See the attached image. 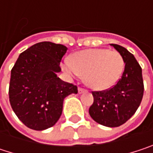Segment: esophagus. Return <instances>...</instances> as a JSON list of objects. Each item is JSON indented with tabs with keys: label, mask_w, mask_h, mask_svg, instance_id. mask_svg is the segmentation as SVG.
I'll return each mask as SVG.
<instances>
[{
	"label": "esophagus",
	"mask_w": 153,
	"mask_h": 153,
	"mask_svg": "<svg viewBox=\"0 0 153 153\" xmlns=\"http://www.w3.org/2000/svg\"><path fill=\"white\" fill-rule=\"evenodd\" d=\"M87 90L85 89V88H78V92H79V94H81V93H84V92H86Z\"/></svg>",
	"instance_id": "34e87169"
}]
</instances>
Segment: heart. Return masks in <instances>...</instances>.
<instances>
[{
    "instance_id": "1",
    "label": "heart",
    "mask_w": 153,
    "mask_h": 153,
    "mask_svg": "<svg viewBox=\"0 0 153 153\" xmlns=\"http://www.w3.org/2000/svg\"><path fill=\"white\" fill-rule=\"evenodd\" d=\"M125 67L121 54L107 48L79 51L65 61V71L73 76L84 75L85 83L95 90H105L120 79Z\"/></svg>"
}]
</instances>
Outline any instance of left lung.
<instances>
[{
	"instance_id": "obj_1",
	"label": "left lung",
	"mask_w": 153,
	"mask_h": 153,
	"mask_svg": "<svg viewBox=\"0 0 153 153\" xmlns=\"http://www.w3.org/2000/svg\"><path fill=\"white\" fill-rule=\"evenodd\" d=\"M111 45L123 56L125 69L112 88L92 91L94 102L88 112L96 122L114 128L124 124L137 111L143 96V80L142 68L133 54L124 47Z\"/></svg>"
}]
</instances>
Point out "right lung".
I'll return each mask as SVG.
<instances>
[{"instance_id": "right-lung-1", "label": "right lung", "mask_w": 153, "mask_h": 153, "mask_svg": "<svg viewBox=\"0 0 153 153\" xmlns=\"http://www.w3.org/2000/svg\"><path fill=\"white\" fill-rule=\"evenodd\" d=\"M67 48L50 42L36 43L22 52L12 70L10 103L29 128L44 130L59 120L64 99L77 94V86L62 80L60 62Z\"/></svg>"}]
</instances>
